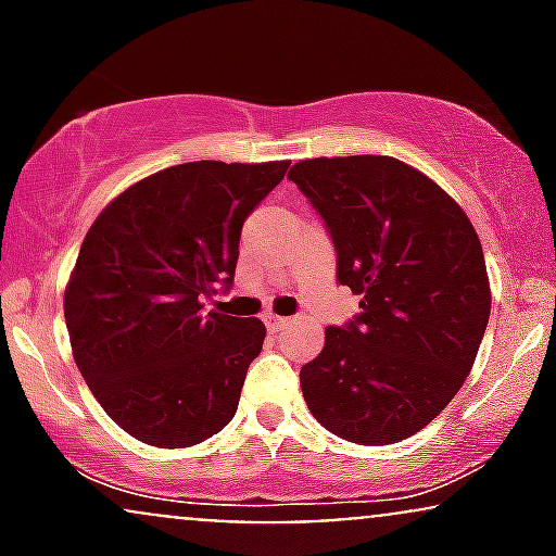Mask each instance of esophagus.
Listing matches in <instances>:
<instances>
[{"instance_id": "34e87169", "label": "esophagus", "mask_w": 556, "mask_h": 556, "mask_svg": "<svg viewBox=\"0 0 556 556\" xmlns=\"http://www.w3.org/2000/svg\"><path fill=\"white\" fill-rule=\"evenodd\" d=\"M264 321H266V329L274 331V334H277V331H282L285 327H290V318H285V316L266 314V316H264Z\"/></svg>"}]
</instances>
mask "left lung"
Instances as JSON below:
<instances>
[{"instance_id":"obj_1","label":"left lung","mask_w":556,"mask_h":556,"mask_svg":"<svg viewBox=\"0 0 556 556\" xmlns=\"http://www.w3.org/2000/svg\"><path fill=\"white\" fill-rule=\"evenodd\" d=\"M321 214L337 279L361 295L300 368L308 410L355 444L426 429L460 392L491 314L473 225L424 172L392 156L303 159L287 172Z\"/></svg>"}]
</instances>
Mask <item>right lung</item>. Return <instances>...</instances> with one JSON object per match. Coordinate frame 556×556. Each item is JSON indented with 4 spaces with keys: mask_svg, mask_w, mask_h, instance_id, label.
I'll use <instances>...</instances> for the list:
<instances>
[{
    "mask_svg": "<svg viewBox=\"0 0 556 556\" xmlns=\"http://www.w3.org/2000/svg\"><path fill=\"white\" fill-rule=\"evenodd\" d=\"M290 162H188L143 177L104 208L65 287L73 358L99 405L138 442L180 450L232 420L258 318L203 311L229 287L245 216Z\"/></svg>",
    "mask_w": 556,
    "mask_h": 556,
    "instance_id": "1",
    "label": "right lung"
}]
</instances>
